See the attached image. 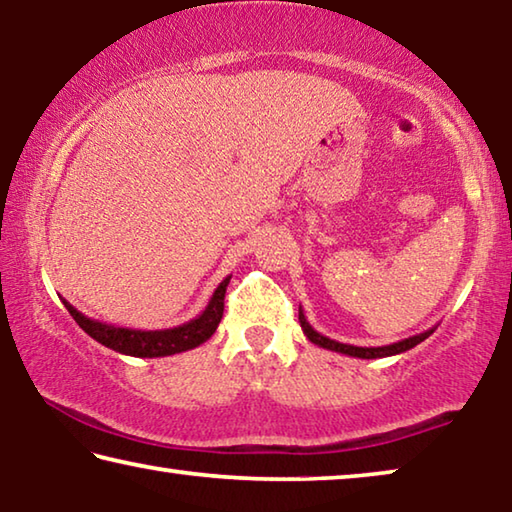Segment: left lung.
Instances as JSON below:
<instances>
[{"label": "left lung", "mask_w": 512, "mask_h": 512, "mask_svg": "<svg viewBox=\"0 0 512 512\" xmlns=\"http://www.w3.org/2000/svg\"><path fill=\"white\" fill-rule=\"evenodd\" d=\"M298 318H300V327L302 332H305L307 339L311 343H316L318 348H325V350H332V352H339V354H348V357H357V359H381V357H393V354H402L406 350L415 348V345L422 343L424 339H429V336L436 332V327L427 329V332H420V334H413L409 339H402L397 343L391 345H379V348H359V345H348V343H339L334 339H327L320 332H316L314 327L309 325V320L305 318V311H298Z\"/></svg>", "instance_id": "1"}]
</instances>
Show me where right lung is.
Wrapping results in <instances>:
<instances>
[{"mask_svg":"<svg viewBox=\"0 0 512 512\" xmlns=\"http://www.w3.org/2000/svg\"><path fill=\"white\" fill-rule=\"evenodd\" d=\"M230 277H223V282L214 289L207 307L196 318L187 320L183 325L169 327V329H131V327H117L101 323V320L88 318L81 314L79 309L69 305L65 298L63 305L72 314V318L79 323L85 334H90L94 341H99L106 348L115 350L119 354H128V357H169V354L194 350L198 345L205 343L216 332L223 316V300L225 289H228Z\"/></svg>","mask_w":512,"mask_h":512,"instance_id":"obj_1","label":"right lung"}]
</instances>
